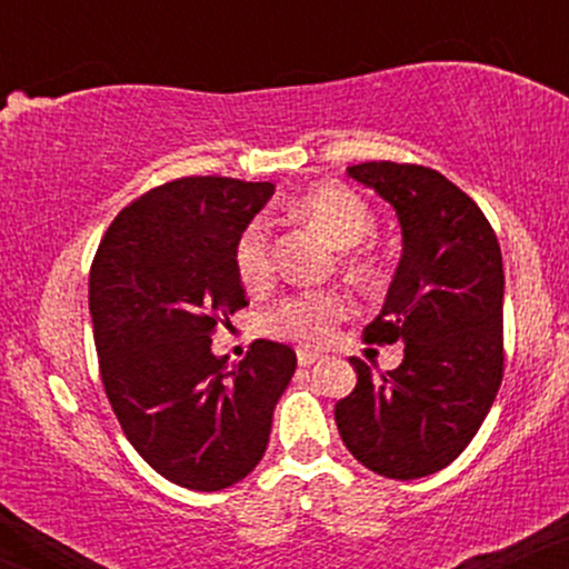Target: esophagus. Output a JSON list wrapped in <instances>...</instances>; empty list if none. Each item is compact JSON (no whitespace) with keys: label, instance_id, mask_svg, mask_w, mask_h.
<instances>
[{"label":"esophagus","instance_id":"obj_1","mask_svg":"<svg viewBox=\"0 0 569 569\" xmlns=\"http://www.w3.org/2000/svg\"><path fill=\"white\" fill-rule=\"evenodd\" d=\"M297 361H299V367H312L316 361H321V356L312 350H297Z\"/></svg>","mask_w":569,"mask_h":569}]
</instances>
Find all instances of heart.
<instances>
[{
	"label": "heart",
	"mask_w": 569,
	"mask_h": 569,
	"mask_svg": "<svg viewBox=\"0 0 569 569\" xmlns=\"http://www.w3.org/2000/svg\"><path fill=\"white\" fill-rule=\"evenodd\" d=\"M293 217L316 227L318 232L337 248H356L375 232V213L369 202L350 187L321 184L307 189L291 202ZM350 272L358 278L375 276V264L369 257H352ZM234 270L240 283L248 291H262L270 286L272 272V248L270 230L262 219L251 221L234 240ZM348 316V299L337 291H302L291 293L267 312L264 326L270 335L293 339L302 345H321L331 335L337 321Z\"/></svg>",
	"instance_id": "1"
}]
</instances>
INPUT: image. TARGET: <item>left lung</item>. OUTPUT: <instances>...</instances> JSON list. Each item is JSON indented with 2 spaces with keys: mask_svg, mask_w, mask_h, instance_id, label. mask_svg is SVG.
<instances>
[{
  "mask_svg": "<svg viewBox=\"0 0 569 569\" xmlns=\"http://www.w3.org/2000/svg\"><path fill=\"white\" fill-rule=\"evenodd\" d=\"M350 179L390 202L401 224V262L380 316L363 329L403 345L393 371L371 375L337 401L345 447L369 471L422 479L471 443L502 380V257L481 208L426 166L361 162Z\"/></svg>",
  "mask_w": 569,
  "mask_h": 569,
  "instance_id": "left-lung-1",
  "label": "left lung"
}]
</instances>
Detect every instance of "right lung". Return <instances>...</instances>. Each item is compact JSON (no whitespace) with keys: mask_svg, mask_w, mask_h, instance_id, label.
<instances>
[{"mask_svg":"<svg viewBox=\"0 0 569 569\" xmlns=\"http://www.w3.org/2000/svg\"><path fill=\"white\" fill-rule=\"evenodd\" d=\"M270 181L187 176L117 213L90 267L101 380L128 441L173 485L219 492L264 457L297 352L257 339L240 363L211 350L246 307L234 240Z\"/></svg>","mask_w":569,"mask_h":569,"instance_id":"add662e5","label":"right lung"}]
</instances>
